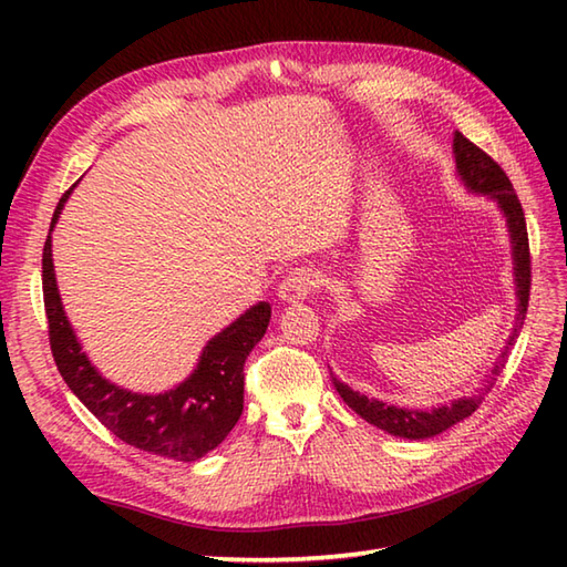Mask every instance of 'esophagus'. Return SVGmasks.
<instances>
[{
  "instance_id": "obj_1",
  "label": "esophagus",
  "mask_w": 567,
  "mask_h": 567,
  "mask_svg": "<svg viewBox=\"0 0 567 567\" xmlns=\"http://www.w3.org/2000/svg\"><path fill=\"white\" fill-rule=\"evenodd\" d=\"M319 287V272L311 268H295L292 272L285 275V280L277 287V297L282 305L302 302Z\"/></svg>"
}]
</instances>
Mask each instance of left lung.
<instances>
[{"label": "left lung", "mask_w": 567, "mask_h": 567, "mask_svg": "<svg viewBox=\"0 0 567 567\" xmlns=\"http://www.w3.org/2000/svg\"><path fill=\"white\" fill-rule=\"evenodd\" d=\"M453 155H455V173L461 177V183L467 187V192L495 199L499 212L504 214V221H507L512 262H514V285H516V317H514V329L509 333V339L504 343L495 363H492L489 375L483 388H480L475 394L457 396V400H453L451 404H439V406H426V409L394 406V404L375 400V396H365L351 390L346 382L333 378L331 372L336 392L341 394V400L351 406L355 414L363 416L368 424L390 433V436L409 439V441H424V439L439 436V433L455 426L457 421L467 419L480 404H483L485 394L495 388L497 375L502 372L504 363H507L516 339H519V331L526 319L528 290H532V256H528L526 219L509 177L504 175L502 167L492 161L485 151H480L475 143H470L461 131H455L453 136Z\"/></svg>", "instance_id": "1"}]
</instances>
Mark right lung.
<instances>
[{
	"instance_id": "add662e5",
	"label": "right lung",
	"mask_w": 567,
	"mask_h": 567,
	"mask_svg": "<svg viewBox=\"0 0 567 567\" xmlns=\"http://www.w3.org/2000/svg\"><path fill=\"white\" fill-rule=\"evenodd\" d=\"M72 187L58 202L51 231ZM43 302L51 351L60 375L72 394L124 443L171 461L192 463L214 451L236 426L244 412V365L268 331V302L250 307L246 315L209 339L202 348L195 370L173 390L158 394L118 388L82 351L78 333L60 302L51 234L43 246Z\"/></svg>"
}]
</instances>
